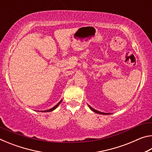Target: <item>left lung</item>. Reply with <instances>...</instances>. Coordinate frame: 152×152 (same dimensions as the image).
<instances>
[{"label":"left lung","mask_w":152,"mask_h":152,"mask_svg":"<svg viewBox=\"0 0 152 152\" xmlns=\"http://www.w3.org/2000/svg\"><path fill=\"white\" fill-rule=\"evenodd\" d=\"M88 107H89L90 109H91L92 110V111L94 112V113H98V114H101V115H109L110 114V113H102V112H101V111H99V110H97L96 109H93V108H92L91 106H90V105H88Z\"/></svg>","instance_id":"8db88e82"}]
</instances>
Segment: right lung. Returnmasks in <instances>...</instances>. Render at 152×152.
Returning <instances> with one entry per match:
<instances>
[{
	"mask_svg": "<svg viewBox=\"0 0 152 152\" xmlns=\"http://www.w3.org/2000/svg\"><path fill=\"white\" fill-rule=\"evenodd\" d=\"M62 101V100H61V101L58 102V103L56 105V106H54L53 107V108H51V109H49V110H42V111H41V112H50V111H52V110H55L56 108H57L58 106H59V104H60V103H61V102Z\"/></svg>",
	"mask_w": 152,
	"mask_h": 152,
	"instance_id": "obj_1",
	"label": "right lung"
}]
</instances>
